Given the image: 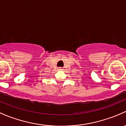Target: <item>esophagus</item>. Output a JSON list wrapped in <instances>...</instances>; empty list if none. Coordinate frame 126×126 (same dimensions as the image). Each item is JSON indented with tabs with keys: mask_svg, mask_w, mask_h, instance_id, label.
<instances>
[{
	"mask_svg": "<svg viewBox=\"0 0 126 126\" xmlns=\"http://www.w3.org/2000/svg\"><path fill=\"white\" fill-rule=\"evenodd\" d=\"M59 70H62V69H61V68H59Z\"/></svg>",
	"mask_w": 126,
	"mask_h": 126,
	"instance_id": "34e87169",
	"label": "esophagus"
}]
</instances>
